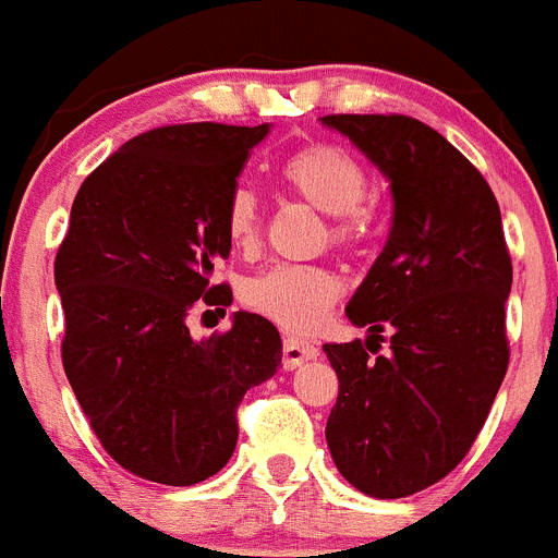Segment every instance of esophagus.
<instances>
[{
	"mask_svg": "<svg viewBox=\"0 0 558 558\" xmlns=\"http://www.w3.org/2000/svg\"><path fill=\"white\" fill-rule=\"evenodd\" d=\"M317 355H319V350L314 344L295 339V336H287V339H284V355H281V366H284L287 372H292V368H298V366H303V363L314 361Z\"/></svg>",
	"mask_w": 558,
	"mask_h": 558,
	"instance_id": "obj_1",
	"label": "esophagus"
}]
</instances>
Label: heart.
<instances>
[{
	"label": "heart",
	"instance_id": "heart-1",
	"mask_svg": "<svg viewBox=\"0 0 558 558\" xmlns=\"http://www.w3.org/2000/svg\"><path fill=\"white\" fill-rule=\"evenodd\" d=\"M290 192L333 217L330 239L336 244H355L363 235L361 203L366 201L368 179L361 165L339 146L312 143L284 159L279 170ZM225 233L235 250H252L260 235V201L250 186H235L225 206ZM341 295V281L319 266L281 263L246 279L241 301L268 323L290 333H314L328 323L333 303Z\"/></svg>",
	"mask_w": 558,
	"mask_h": 558
}]
</instances>
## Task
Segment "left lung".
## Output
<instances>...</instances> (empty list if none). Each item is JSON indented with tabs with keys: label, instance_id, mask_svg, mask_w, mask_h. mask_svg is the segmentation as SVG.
<instances>
[{
	"label": "left lung",
	"instance_id": "obj_1",
	"mask_svg": "<svg viewBox=\"0 0 558 558\" xmlns=\"http://www.w3.org/2000/svg\"><path fill=\"white\" fill-rule=\"evenodd\" d=\"M388 179L385 250L347 303L366 341L323 344L339 399L325 439L341 477L401 499L453 472L477 439L507 350L512 287L501 214L472 162L410 116H323ZM391 352L377 359L381 333Z\"/></svg>",
	"mask_w": 558,
	"mask_h": 558
}]
</instances>
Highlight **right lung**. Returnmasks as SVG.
<instances>
[{
  "label": "right lung",
  "instance_id": "1",
  "mask_svg": "<svg viewBox=\"0 0 558 558\" xmlns=\"http://www.w3.org/2000/svg\"><path fill=\"white\" fill-rule=\"evenodd\" d=\"M271 124H173L126 141L81 184L53 279L62 363L110 459L137 477L195 485L239 442L235 407L281 366L260 314L192 339V306H230L211 284L230 257L225 206Z\"/></svg>",
  "mask_w": 558,
  "mask_h": 558
}]
</instances>
